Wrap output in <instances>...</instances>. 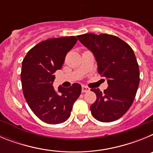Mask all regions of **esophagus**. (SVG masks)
<instances>
[{
  "label": "esophagus",
  "mask_w": 153,
  "mask_h": 153,
  "mask_svg": "<svg viewBox=\"0 0 153 153\" xmlns=\"http://www.w3.org/2000/svg\"><path fill=\"white\" fill-rule=\"evenodd\" d=\"M90 89L89 88V87H87V86H82V93H86V92L90 91Z\"/></svg>",
  "instance_id": "1"
}]
</instances>
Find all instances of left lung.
I'll use <instances>...</instances> for the list:
<instances>
[{
  "label": "left lung",
  "mask_w": 153,
  "mask_h": 153,
  "mask_svg": "<svg viewBox=\"0 0 153 153\" xmlns=\"http://www.w3.org/2000/svg\"><path fill=\"white\" fill-rule=\"evenodd\" d=\"M93 53L99 74L107 79L109 86L103 92L91 89L97 100L90 106L96 120L113 122L122 117L132 106L140 84V69L130 46L111 34L85 33L77 36Z\"/></svg>",
  "instance_id": "left-lung-1"
}]
</instances>
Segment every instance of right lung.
Listing matches in <instances>:
<instances>
[{
	"mask_svg": "<svg viewBox=\"0 0 153 153\" xmlns=\"http://www.w3.org/2000/svg\"><path fill=\"white\" fill-rule=\"evenodd\" d=\"M74 36L51 38L31 48L22 62L21 83L28 106L41 121L59 124L70 117L73 106L81 93V86L74 83L69 88L53 86L54 73L60 70L67 52L75 45Z\"/></svg>",
	"mask_w": 153,
	"mask_h": 153,
	"instance_id": "1",
	"label": "right lung"
}]
</instances>
